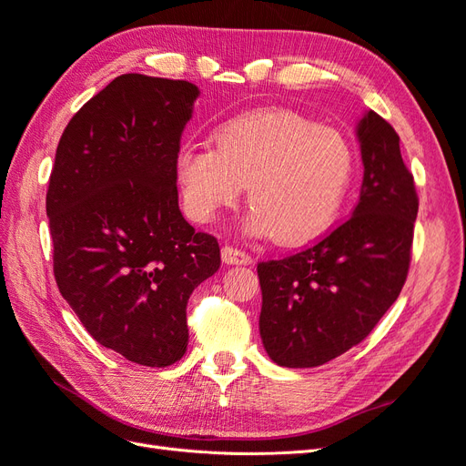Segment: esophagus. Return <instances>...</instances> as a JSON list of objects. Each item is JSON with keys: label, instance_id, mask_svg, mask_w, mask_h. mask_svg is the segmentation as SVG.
<instances>
[{"label": "esophagus", "instance_id": "1", "mask_svg": "<svg viewBox=\"0 0 466 466\" xmlns=\"http://www.w3.org/2000/svg\"><path fill=\"white\" fill-rule=\"evenodd\" d=\"M221 258L228 264H250L252 262V257L248 255V252L237 248V247H231V245H225L221 248Z\"/></svg>", "mask_w": 466, "mask_h": 466}]
</instances>
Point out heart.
Wrapping results in <instances>:
<instances>
[{"label":"heart","mask_w":466,"mask_h":466,"mask_svg":"<svg viewBox=\"0 0 466 466\" xmlns=\"http://www.w3.org/2000/svg\"><path fill=\"white\" fill-rule=\"evenodd\" d=\"M354 167L344 132L289 110H257L221 124L216 147H182L177 182L188 218L198 223L235 206L248 185V229L289 245L330 228Z\"/></svg>","instance_id":"1"}]
</instances>
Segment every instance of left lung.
I'll list each match as a JSON object with an SVG mask.
<instances>
[{
  "label": "left lung",
  "mask_w": 466,
  "mask_h": 466,
  "mask_svg": "<svg viewBox=\"0 0 466 466\" xmlns=\"http://www.w3.org/2000/svg\"><path fill=\"white\" fill-rule=\"evenodd\" d=\"M358 136L363 182L354 214L315 245L257 266L262 344L284 368H317L363 342L410 270L418 192L400 137L373 110Z\"/></svg>",
  "instance_id": "1"
}]
</instances>
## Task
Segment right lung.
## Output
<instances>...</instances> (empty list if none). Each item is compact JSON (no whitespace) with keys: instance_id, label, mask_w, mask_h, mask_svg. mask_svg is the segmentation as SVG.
<instances>
[{"instance_id":"1","label":"right lung","mask_w":466,"mask_h":466,"mask_svg":"<svg viewBox=\"0 0 466 466\" xmlns=\"http://www.w3.org/2000/svg\"><path fill=\"white\" fill-rule=\"evenodd\" d=\"M198 87L124 74L60 137L46 192L54 278L95 340L147 368L188 346L187 303L221 264L177 192L180 136Z\"/></svg>"}]
</instances>
